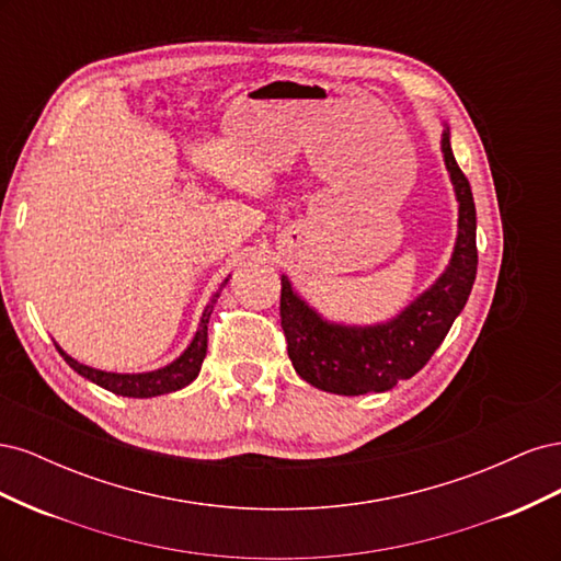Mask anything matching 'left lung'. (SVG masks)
I'll return each instance as SVG.
<instances>
[{"mask_svg":"<svg viewBox=\"0 0 561 561\" xmlns=\"http://www.w3.org/2000/svg\"><path fill=\"white\" fill-rule=\"evenodd\" d=\"M443 154L458 201L456 245L445 274L404 311L379 325L330 322L293 290L287 276H280V325L287 355L304 381L336 396L383 393L414 377L445 342L478 274V217L470 182L454 159L449 128L443 133Z\"/></svg>","mask_w":561,"mask_h":561,"instance_id":"1","label":"left lung"}]
</instances>
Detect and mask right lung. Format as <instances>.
Instances as JSON below:
<instances>
[{
    "label": "right lung",
    "instance_id": "add662e5",
    "mask_svg": "<svg viewBox=\"0 0 561 561\" xmlns=\"http://www.w3.org/2000/svg\"><path fill=\"white\" fill-rule=\"evenodd\" d=\"M227 283H229V278L222 283V287ZM222 287H219V290H222ZM219 290L210 297L208 307L203 309L198 330H196V334L192 339V344L184 348V353L180 355L178 360H173L171 365H165L161 369L142 371V375H116V371L93 369L89 365H81V363H77L72 358V355H67L58 344H56V348L65 358V363L77 371V375H81L83 379L98 383L100 388L112 390V393H116V396H124V398H154V396L173 393V390H180L184 386H190L198 377L203 358H206V351H208V320H210L215 301L219 297Z\"/></svg>",
    "mask_w": 561,
    "mask_h": 561
}]
</instances>
